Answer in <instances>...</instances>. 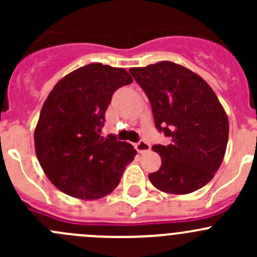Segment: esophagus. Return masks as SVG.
I'll use <instances>...</instances> for the list:
<instances>
[{"label": "esophagus", "mask_w": 257, "mask_h": 257, "mask_svg": "<svg viewBox=\"0 0 257 257\" xmlns=\"http://www.w3.org/2000/svg\"><path fill=\"white\" fill-rule=\"evenodd\" d=\"M136 149L138 153H145V152H149L150 150V144L147 143V142L141 141L139 143L136 144Z\"/></svg>", "instance_id": "esophagus-1"}]
</instances>
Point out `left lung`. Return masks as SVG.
<instances>
[{"label":"left lung","instance_id":"left-lung-1","mask_svg":"<svg viewBox=\"0 0 257 257\" xmlns=\"http://www.w3.org/2000/svg\"><path fill=\"white\" fill-rule=\"evenodd\" d=\"M149 98L155 126L172 138L152 148L162 158L149 180L160 191L184 195L199 190L221 165L229 120L211 87L186 67L163 61L129 69Z\"/></svg>","mask_w":257,"mask_h":257}]
</instances>
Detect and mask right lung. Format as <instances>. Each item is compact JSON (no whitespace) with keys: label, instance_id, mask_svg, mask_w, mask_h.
Returning <instances> with one entry per match:
<instances>
[{"label":"right lung","instance_id":"obj_1","mask_svg":"<svg viewBox=\"0 0 257 257\" xmlns=\"http://www.w3.org/2000/svg\"><path fill=\"white\" fill-rule=\"evenodd\" d=\"M133 78L124 68L90 63L58 80L35 129L37 159L51 183L67 195L94 200L118 186L137 150L100 137L113 93Z\"/></svg>","mask_w":257,"mask_h":257}]
</instances>
